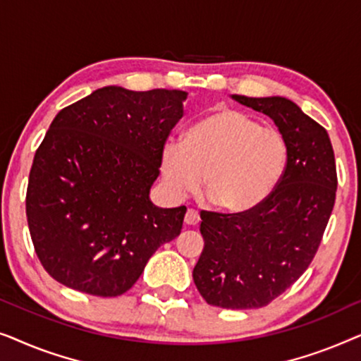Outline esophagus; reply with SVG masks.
<instances>
[{"label": "esophagus", "mask_w": 361, "mask_h": 361, "mask_svg": "<svg viewBox=\"0 0 361 361\" xmlns=\"http://www.w3.org/2000/svg\"><path fill=\"white\" fill-rule=\"evenodd\" d=\"M184 221H185L187 225H197V224H199V221H200L199 212L189 209V210H187V214H185V219H184Z\"/></svg>", "instance_id": "1"}]
</instances>
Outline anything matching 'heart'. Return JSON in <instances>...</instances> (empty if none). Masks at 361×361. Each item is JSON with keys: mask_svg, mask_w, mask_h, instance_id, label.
Returning <instances> with one entry per match:
<instances>
[{"mask_svg": "<svg viewBox=\"0 0 361 361\" xmlns=\"http://www.w3.org/2000/svg\"><path fill=\"white\" fill-rule=\"evenodd\" d=\"M288 142L279 130L259 126L245 113L221 108L197 120L184 141H167L161 151L162 184L184 199L204 180L212 202L240 214L259 205L284 174Z\"/></svg>", "mask_w": 361, "mask_h": 361, "instance_id": "1", "label": "heart"}]
</instances>
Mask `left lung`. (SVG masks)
I'll use <instances>...</instances> for the list:
<instances>
[{
	"instance_id": "obj_1",
	"label": "left lung",
	"mask_w": 361,
	"mask_h": 361,
	"mask_svg": "<svg viewBox=\"0 0 361 361\" xmlns=\"http://www.w3.org/2000/svg\"><path fill=\"white\" fill-rule=\"evenodd\" d=\"M264 113L288 142V162L274 190L240 214L202 212L204 250L194 283L207 302L258 309L309 268L332 214L337 171L327 131L284 97L231 95Z\"/></svg>"
}]
</instances>
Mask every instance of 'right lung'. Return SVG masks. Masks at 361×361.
<instances>
[{"instance_id":"1","label":"right lung","mask_w":361,"mask_h":361,"mask_svg":"<svg viewBox=\"0 0 361 361\" xmlns=\"http://www.w3.org/2000/svg\"><path fill=\"white\" fill-rule=\"evenodd\" d=\"M187 92L110 85L57 113L34 156L26 215L37 258L59 283L116 298L140 279L187 209L149 199Z\"/></svg>"}]
</instances>
